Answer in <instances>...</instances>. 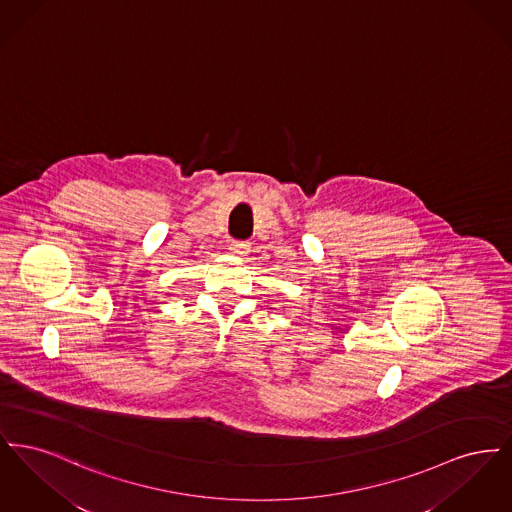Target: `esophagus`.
Here are the masks:
<instances>
[{"mask_svg":"<svg viewBox=\"0 0 512 512\" xmlns=\"http://www.w3.org/2000/svg\"><path fill=\"white\" fill-rule=\"evenodd\" d=\"M228 249H230V253H234V255H247L249 253V244L247 242H242V240H232L230 245H228Z\"/></svg>","mask_w":512,"mask_h":512,"instance_id":"obj_1","label":"esophagus"}]
</instances>
